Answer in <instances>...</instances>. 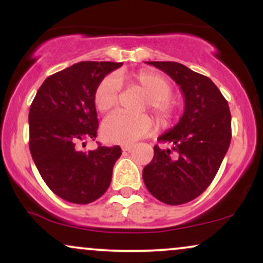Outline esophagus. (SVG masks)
<instances>
[{"instance_id":"1","label":"esophagus","mask_w":263,"mask_h":263,"mask_svg":"<svg viewBox=\"0 0 263 263\" xmlns=\"http://www.w3.org/2000/svg\"><path fill=\"white\" fill-rule=\"evenodd\" d=\"M121 148L123 152H127V151H131L132 148H134V146H132V144H122Z\"/></svg>"}]
</instances>
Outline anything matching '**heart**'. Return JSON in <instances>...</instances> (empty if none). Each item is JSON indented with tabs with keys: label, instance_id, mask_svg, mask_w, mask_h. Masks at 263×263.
<instances>
[{
	"label": "heart",
	"instance_id": "1",
	"mask_svg": "<svg viewBox=\"0 0 263 263\" xmlns=\"http://www.w3.org/2000/svg\"><path fill=\"white\" fill-rule=\"evenodd\" d=\"M121 83L140 87L146 93L142 110L148 107L159 125H168L174 119L178 104L171 96L170 81L161 74L149 70H140L126 75L111 74L101 79L93 90V104L99 112H110L116 107ZM152 126V120L147 115L116 112L105 120L101 132L108 142L127 144L148 135Z\"/></svg>",
	"mask_w": 263,
	"mask_h": 263
}]
</instances>
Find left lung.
I'll list each match as a JSON object with an SVG mask.
<instances>
[{
	"label": "left lung",
	"mask_w": 263,
	"mask_h": 263,
	"mask_svg": "<svg viewBox=\"0 0 263 263\" xmlns=\"http://www.w3.org/2000/svg\"><path fill=\"white\" fill-rule=\"evenodd\" d=\"M168 74L184 95L179 122L159 136L172 149L155 146L143 168V182L153 197L168 205L192 201L218 173L231 141V114L226 99L209 78L176 62H148Z\"/></svg>",
	"instance_id": "left-lung-1"
}]
</instances>
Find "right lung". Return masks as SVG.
I'll use <instances>...</instances> for the list:
<instances>
[{"mask_svg": "<svg viewBox=\"0 0 263 263\" xmlns=\"http://www.w3.org/2000/svg\"><path fill=\"white\" fill-rule=\"evenodd\" d=\"M122 63L80 62L50 75L29 108V151L35 167L54 194L89 204L106 192L120 146L80 149L98 136L93 90Z\"/></svg>", "mask_w": 263, "mask_h": 263, "instance_id": "1", "label": "right lung"}]
</instances>
